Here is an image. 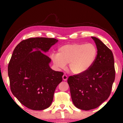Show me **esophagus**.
I'll use <instances>...</instances> for the list:
<instances>
[{"label": "esophagus", "mask_w": 123, "mask_h": 123, "mask_svg": "<svg viewBox=\"0 0 123 123\" xmlns=\"http://www.w3.org/2000/svg\"><path fill=\"white\" fill-rule=\"evenodd\" d=\"M62 77H63V80H68V76H67V75L64 74Z\"/></svg>", "instance_id": "1"}]
</instances>
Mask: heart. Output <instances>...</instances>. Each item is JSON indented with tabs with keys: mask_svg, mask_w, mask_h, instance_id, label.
Segmentation results:
<instances>
[{
	"mask_svg": "<svg viewBox=\"0 0 123 123\" xmlns=\"http://www.w3.org/2000/svg\"><path fill=\"white\" fill-rule=\"evenodd\" d=\"M97 49L93 43H70L59 48L58 54L51 58L55 67L64 69L69 63V70L75 74H81L90 69L95 63Z\"/></svg>",
	"mask_w": 123,
	"mask_h": 123,
	"instance_id": "1",
	"label": "heart"
}]
</instances>
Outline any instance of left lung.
Instances as JSON below:
<instances>
[{
	"label": "left lung",
	"mask_w": 123,
	"mask_h": 123,
	"mask_svg": "<svg viewBox=\"0 0 123 123\" xmlns=\"http://www.w3.org/2000/svg\"><path fill=\"white\" fill-rule=\"evenodd\" d=\"M91 37L97 49L95 63L86 72L67 80L73 103L83 110L96 108L109 98L115 77L112 51L100 39Z\"/></svg>",
	"instance_id": "left-lung-1"
}]
</instances>
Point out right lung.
Instances as JSON below:
<instances>
[{"label": "right lung", "instance_id": "obj_1", "mask_svg": "<svg viewBox=\"0 0 123 123\" xmlns=\"http://www.w3.org/2000/svg\"><path fill=\"white\" fill-rule=\"evenodd\" d=\"M58 41L54 38H30L18 43L13 52L8 67L11 91L31 110L48 108L63 80V72L51 69V59L44 54Z\"/></svg>", "mask_w": 123, "mask_h": 123}]
</instances>
